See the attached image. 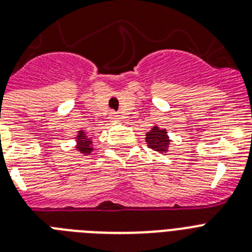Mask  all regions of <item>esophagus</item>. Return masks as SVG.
<instances>
[{
  "instance_id": "esophagus-1",
  "label": "esophagus",
  "mask_w": 252,
  "mask_h": 252,
  "mask_svg": "<svg viewBox=\"0 0 252 252\" xmlns=\"http://www.w3.org/2000/svg\"><path fill=\"white\" fill-rule=\"evenodd\" d=\"M109 116H111V120L112 121H118V120H120V116L117 115V113H116V112H111V113H109Z\"/></svg>"
}]
</instances>
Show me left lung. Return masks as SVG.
<instances>
[{"label":"left lung","mask_w":252,"mask_h":252,"mask_svg":"<svg viewBox=\"0 0 252 252\" xmlns=\"http://www.w3.org/2000/svg\"><path fill=\"white\" fill-rule=\"evenodd\" d=\"M147 140L148 147L150 149L156 150L159 153H167L168 152V145H169V139L167 136V131L164 128H159L158 126H153L152 130L147 134Z\"/></svg>","instance_id":"left-lung-1"}]
</instances>
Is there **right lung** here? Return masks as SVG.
I'll list each match as a JSON object with an SVG mask.
<instances>
[{"label":"right lung","mask_w":252,"mask_h":252,"mask_svg":"<svg viewBox=\"0 0 252 252\" xmlns=\"http://www.w3.org/2000/svg\"><path fill=\"white\" fill-rule=\"evenodd\" d=\"M77 150H80L83 154H90V152L93 150L92 148V140L87 136V134H84L83 131H79L77 135Z\"/></svg>","instance_id":"right-lung-1"}]
</instances>
